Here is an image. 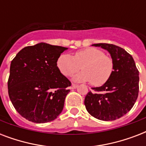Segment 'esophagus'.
I'll use <instances>...</instances> for the list:
<instances>
[{
	"mask_svg": "<svg viewBox=\"0 0 146 146\" xmlns=\"http://www.w3.org/2000/svg\"><path fill=\"white\" fill-rule=\"evenodd\" d=\"M77 87H78V85H76V84H73V85H72V86H71V89H76Z\"/></svg>",
	"mask_w": 146,
	"mask_h": 146,
	"instance_id": "obj_1",
	"label": "esophagus"
}]
</instances>
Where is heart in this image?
Segmentation results:
<instances>
[{
  "instance_id": "heart-1",
  "label": "heart",
  "mask_w": 146,
  "mask_h": 146,
  "mask_svg": "<svg viewBox=\"0 0 146 146\" xmlns=\"http://www.w3.org/2000/svg\"><path fill=\"white\" fill-rule=\"evenodd\" d=\"M57 66L64 76H69L82 68L83 70L73 76L76 82H88L96 86L104 84L113 73V63L111 57L96 48L78 50L72 57L63 54L58 57Z\"/></svg>"
}]
</instances>
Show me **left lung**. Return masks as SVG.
<instances>
[{
	"label": "left lung",
	"mask_w": 146,
	"mask_h": 146,
	"mask_svg": "<svg viewBox=\"0 0 146 146\" xmlns=\"http://www.w3.org/2000/svg\"><path fill=\"white\" fill-rule=\"evenodd\" d=\"M92 45L110 53L113 70L103 86L88 92L84 101L86 108L98 120H117L131 110L138 98L139 70L133 57L122 48L106 43Z\"/></svg>",
	"instance_id": "obj_1"
}]
</instances>
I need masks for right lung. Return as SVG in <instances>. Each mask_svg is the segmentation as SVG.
<instances>
[{
  "label": "right lung",
  "instance_id": "add662e5",
  "mask_svg": "<svg viewBox=\"0 0 146 146\" xmlns=\"http://www.w3.org/2000/svg\"><path fill=\"white\" fill-rule=\"evenodd\" d=\"M66 49L41 42L25 47L11 61L8 94L15 109L26 120L50 122L63 111L71 82L60 73L57 60Z\"/></svg>",
  "mask_w": 146,
  "mask_h": 146
}]
</instances>
